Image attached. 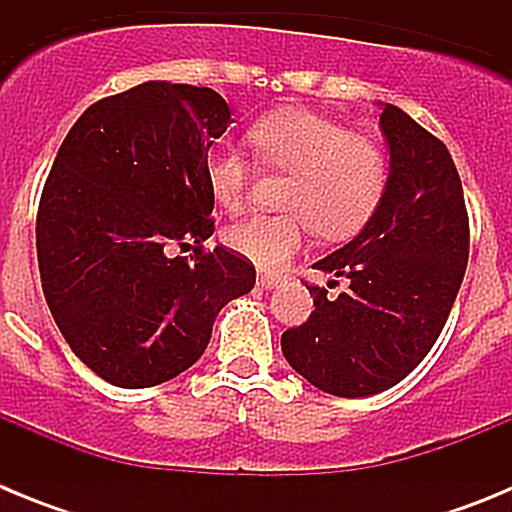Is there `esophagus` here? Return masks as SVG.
<instances>
[{
    "instance_id": "1",
    "label": "esophagus",
    "mask_w": 512,
    "mask_h": 512,
    "mask_svg": "<svg viewBox=\"0 0 512 512\" xmlns=\"http://www.w3.org/2000/svg\"><path fill=\"white\" fill-rule=\"evenodd\" d=\"M256 284H259L261 289H274L279 284V279L274 277V274H261V277L256 279Z\"/></svg>"
}]
</instances>
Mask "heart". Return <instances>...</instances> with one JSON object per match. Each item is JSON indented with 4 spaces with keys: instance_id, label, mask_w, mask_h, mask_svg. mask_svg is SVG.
<instances>
[{
    "instance_id": "b5f03b06",
    "label": "heart",
    "mask_w": 512,
    "mask_h": 512,
    "mask_svg": "<svg viewBox=\"0 0 512 512\" xmlns=\"http://www.w3.org/2000/svg\"><path fill=\"white\" fill-rule=\"evenodd\" d=\"M264 166L287 171L279 189L282 212H253L225 228L230 251L261 269H277L307 243L312 228L325 241L359 233L374 215L390 179L377 140L348 133L341 122L310 110H279L248 133ZM205 174L217 205L238 210L251 187V161L233 146H215Z\"/></svg>"
}]
</instances>
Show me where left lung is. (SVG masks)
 I'll return each mask as SVG.
<instances>
[{
	"instance_id": "1",
	"label": "left lung",
	"mask_w": 512,
	"mask_h": 512,
	"mask_svg": "<svg viewBox=\"0 0 512 512\" xmlns=\"http://www.w3.org/2000/svg\"><path fill=\"white\" fill-rule=\"evenodd\" d=\"M387 148V189L354 241L312 264L348 282L307 287L310 318L282 336L297 374L336 397L390 390L441 336L469 259V217L461 179L441 140L395 104L379 115ZM338 284V282H336Z\"/></svg>"
}]
</instances>
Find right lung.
<instances>
[{"label":"right lung","mask_w":512,"mask_h":512,"mask_svg":"<svg viewBox=\"0 0 512 512\" xmlns=\"http://www.w3.org/2000/svg\"><path fill=\"white\" fill-rule=\"evenodd\" d=\"M230 122L212 89L146 81L94 102L58 148L35 225L40 282L104 382L174 379L205 354L217 312L253 289V264L202 248L215 230L205 158ZM184 245L192 257L170 253Z\"/></svg>","instance_id":"add662e5"}]
</instances>
